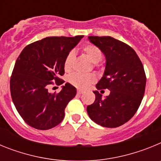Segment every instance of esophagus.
I'll list each match as a JSON object with an SVG mask.
<instances>
[{"label": "esophagus", "instance_id": "1", "mask_svg": "<svg viewBox=\"0 0 161 161\" xmlns=\"http://www.w3.org/2000/svg\"><path fill=\"white\" fill-rule=\"evenodd\" d=\"M84 93V91L83 90H80V89H77V93L78 94H82V93Z\"/></svg>", "mask_w": 161, "mask_h": 161}]
</instances>
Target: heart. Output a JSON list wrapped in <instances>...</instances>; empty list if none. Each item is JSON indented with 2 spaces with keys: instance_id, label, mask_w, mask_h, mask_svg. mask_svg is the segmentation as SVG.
Masks as SVG:
<instances>
[{
  "instance_id": "obj_1",
  "label": "heart",
  "mask_w": 161,
  "mask_h": 161,
  "mask_svg": "<svg viewBox=\"0 0 161 161\" xmlns=\"http://www.w3.org/2000/svg\"><path fill=\"white\" fill-rule=\"evenodd\" d=\"M82 52L88 58L90 62L93 64H97L102 59V52L99 47L93 44H86L82 47ZM74 59H75V53L74 52H70L67 55L64 59V67L66 72H70L72 68ZM95 80V76L93 74H84L76 72L72 74L69 77V82L73 86L78 89H85L88 87L91 83Z\"/></svg>"
}]
</instances>
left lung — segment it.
Returning <instances> with one entry per match:
<instances>
[{"label":"left lung","mask_w":161,"mask_h":161,"mask_svg":"<svg viewBox=\"0 0 161 161\" xmlns=\"http://www.w3.org/2000/svg\"><path fill=\"white\" fill-rule=\"evenodd\" d=\"M106 56L103 76L96 85L109 89L105 98L93 91L95 101L87 106L89 118L105 127H118L128 122L139 109L146 86V75L142 62L133 48L110 36H89Z\"/></svg>","instance_id":"1"}]
</instances>
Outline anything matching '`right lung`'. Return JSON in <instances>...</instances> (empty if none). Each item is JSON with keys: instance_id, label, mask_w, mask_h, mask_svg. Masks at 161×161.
<instances>
[{"instance_id": "1", "label": "right lung", "mask_w": 161, "mask_h": 161, "mask_svg": "<svg viewBox=\"0 0 161 161\" xmlns=\"http://www.w3.org/2000/svg\"><path fill=\"white\" fill-rule=\"evenodd\" d=\"M83 35L47 37L25 47L16 60L10 78V93L18 114L29 126L48 130L63 121L67 105L76 94L66 83L58 93L48 92L50 85H62L67 55Z\"/></svg>"}]
</instances>
